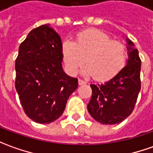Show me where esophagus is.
<instances>
[{"instance_id": "esophagus-1", "label": "esophagus", "mask_w": 153, "mask_h": 153, "mask_svg": "<svg viewBox=\"0 0 153 153\" xmlns=\"http://www.w3.org/2000/svg\"><path fill=\"white\" fill-rule=\"evenodd\" d=\"M86 84V82L84 81L83 79H79V85H85Z\"/></svg>"}]
</instances>
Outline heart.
<instances>
[{"label":"heart","instance_id":"1","mask_svg":"<svg viewBox=\"0 0 153 153\" xmlns=\"http://www.w3.org/2000/svg\"><path fill=\"white\" fill-rule=\"evenodd\" d=\"M62 58L69 74H75L86 63L85 74L97 81H106L115 77L126 63L125 46L100 30L90 29L77 35L74 42L66 39L61 46Z\"/></svg>","mask_w":153,"mask_h":153}]
</instances>
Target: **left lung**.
Here are the masks:
<instances>
[{
  "label": "left lung",
  "instance_id": "left-lung-1",
  "mask_svg": "<svg viewBox=\"0 0 153 153\" xmlns=\"http://www.w3.org/2000/svg\"><path fill=\"white\" fill-rule=\"evenodd\" d=\"M128 59L126 65L109 81L90 85L92 95L88 111L101 124L120 123L133 111L141 90V59L134 43L126 38Z\"/></svg>",
  "mask_w": 153,
  "mask_h": 153
}]
</instances>
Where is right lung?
<instances>
[{
    "label": "right lung",
    "mask_w": 153,
    "mask_h": 153,
    "mask_svg": "<svg viewBox=\"0 0 153 153\" xmlns=\"http://www.w3.org/2000/svg\"><path fill=\"white\" fill-rule=\"evenodd\" d=\"M62 41L49 25L33 29L21 43L16 59V90L26 115L49 124L63 113L78 79L62 67Z\"/></svg>",
    "instance_id": "add662e5"
}]
</instances>
